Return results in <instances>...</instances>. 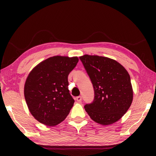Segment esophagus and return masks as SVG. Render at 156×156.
Masks as SVG:
<instances>
[{"label":"esophagus","mask_w":156,"mask_h":156,"mask_svg":"<svg viewBox=\"0 0 156 156\" xmlns=\"http://www.w3.org/2000/svg\"><path fill=\"white\" fill-rule=\"evenodd\" d=\"M76 100L78 102H81L82 101V97H80V96H78V97H77L76 98Z\"/></svg>","instance_id":"obj_1"}]
</instances>
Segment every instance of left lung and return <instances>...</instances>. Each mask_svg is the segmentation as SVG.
<instances>
[{"label":"left lung","mask_w":156,"mask_h":156,"mask_svg":"<svg viewBox=\"0 0 156 156\" xmlns=\"http://www.w3.org/2000/svg\"><path fill=\"white\" fill-rule=\"evenodd\" d=\"M80 59L94 92L93 101L84 105L86 111L98 123H114L126 113L133 101L129 74L123 66L110 58L84 55Z\"/></svg>","instance_id":"obj_1"}]
</instances>
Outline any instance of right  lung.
Returning <instances> with one entry per match:
<instances>
[{"instance_id":"add662e5","label":"right lung","mask_w":156,"mask_h":156,"mask_svg":"<svg viewBox=\"0 0 156 156\" xmlns=\"http://www.w3.org/2000/svg\"><path fill=\"white\" fill-rule=\"evenodd\" d=\"M78 62L77 57L54 56L41 62L29 74L24 88L29 111L48 126L66 119L74 100L68 90V76Z\"/></svg>"}]
</instances>
